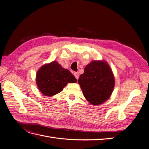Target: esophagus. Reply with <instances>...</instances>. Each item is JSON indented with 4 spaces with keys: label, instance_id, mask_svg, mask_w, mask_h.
Segmentation results:
<instances>
[{
    "label": "esophagus",
    "instance_id": "1",
    "mask_svg": "<svg viewBox=\"0 0 149 149\" xmlns=\"http://www.w3.org/2000/svg\"><path fill=\"white\" fill-rule=\"evenodd\" d=\"M79 75H80V74H79V73L78 72H74V76H75V77L77 80H78V79H79Z\"/></svg>",
    "mask_w": 149,
    "mask_h": 149
}]
</instances>
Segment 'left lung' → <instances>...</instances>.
<instances>
[{
    "label": "left lung",
    "mask_w": 149,
    "mask_h": 149,
    "mask_svg": "<svg viewBox=\"0 0 149 149\" xmlns=\"http://www.w3.org/2000/svg\"><path fill=\"white\" fill-rule=\"evenodd\" d=\"M78 83L86 99L93 105H99L110 97L115 79L105 60H93L86 66Z\"/></svg>",
    "instance_id": "obj_1"
}]
</instances>
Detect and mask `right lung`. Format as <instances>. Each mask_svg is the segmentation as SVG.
Masks as SVG:
<instances>
[{
	"label": "right lung",
	"mask_w": 149,
	"mask_h": 149,
	"mask_svg": "<svg viewBox=\"0 0 149 149\" xmlns=\"http://www.w3.org/2000/svg\"><path fill=\"white\" fill-rule=\"evenodd\" d=\"M76 82L77 79L72 73L55 61L44 64L38 69L36 76L38 89L47 97L62 91L68 83Z\"/></svg>",
	"instance_id": "right-lung-1"
}]
</instances>
